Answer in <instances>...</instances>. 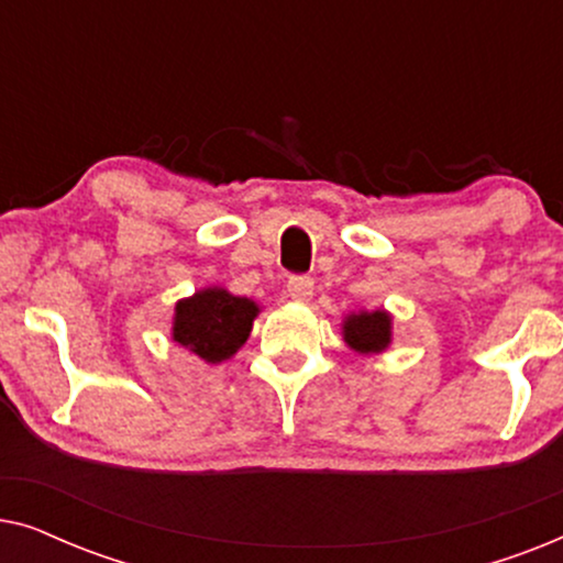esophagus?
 I'll return each mask as SVG.
<instances>
[{
    "mask_svg": "<svg viewBox=\"0 0 563 563\" xmlns=\"http://www.w3.org/2000/svg\"><path fill=\"white\" fill-rule=\"evenodd\" d=\"M314 291V279L312 276H289L287 282V295L295 299V302H307Z\"/></svg>",
    "mask_w": 563,
    "mask_h": 563,
    "instance_id": "1",
    "label": "esophagus"
}]
</instances>
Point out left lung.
<instances>
[{
	"label": "left lung",
	"instance_id": "8db88e82",
	"mask_svg": "<svg viewBox=\"0 0 563 563\" xmlns=\"http://www.w3.org/2000/svg\"><path fill=\"white\" fill-rule=\"evenodd\" d=\"M389 314L384 310L376 312H358L345 318L343 335L345 343L358 353H379L389 345L391 335Z\"/></svg>",
	"mask_w": 563,
	"mask_h": 563
}]
</instances>
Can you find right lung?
<instances>
[{
  "instance_id": "right-lung-1",
  "label": "right lung",
  "mask_w": 563,
  "mask_h": 563,
  "mask_svg": "<svg viewBox=\"0 0 563 563\" xmlns=\"http://www.w3.org/2000/svg\"><path fill=\"white\" fill-rule=\"evenodd\" d=\"M256 302L225 289H202L176 305L174 341L195 351L207 364H220L249 341Z\"/></svg>"
}]
</instances>
